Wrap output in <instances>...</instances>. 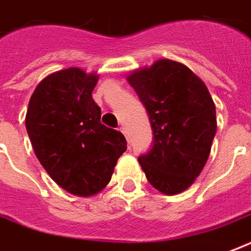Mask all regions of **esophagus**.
I'll list each match as a JSON object with an SVG mask.
<instances>
[{"mask_svg": "<svg viewBox=\"0 0 251 251\" xmlns=\"http://www.w3.org/2000/svg\"><path fill=\"white\" fill-rule=\"evenodd\" d=\"M120 130H121V133L124 134V135H125L126 138H127V134H126V130H125V127H124V126H121V127H120Z\"/></svg>", "mask_w": 251, "mask_h": 251, "instance_id": "esophagus-1", "label": "esophagus"}]
</instances>
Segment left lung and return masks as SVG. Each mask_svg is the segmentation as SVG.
I'll list each match as a JSON object with an SVG mask.
<instances>
[{"label": "left lung", "mask_w": 251, "mask_h": 251, "mask_svg": "<svg viewBox=\"0 0 251 251\" xmlns=\"http://www.w3.org/2000/svg\"><path fill=\"white\" fill-rule=\"evenodd\" d=\"M126 79L145 105L154 146L138 158L147 180L164 195L194 184L209 158L217 130L216 106L208 88L188 67L158 59Z\"/></svg>", "instance_id": "1"}]
</instances>
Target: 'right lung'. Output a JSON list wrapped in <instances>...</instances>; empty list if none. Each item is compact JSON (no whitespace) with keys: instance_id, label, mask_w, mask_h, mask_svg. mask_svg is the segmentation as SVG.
I'll use <instances>...</instances> for the list:
<instances>
[{"instance_id":"obj_1","label":"right lung","mask_w":251,"mask_h":251,"mask_svg":"<svg viewBox=\"0 0 251 251\" xmlns=\"http://www.w3.org/2000/svg\"><path fill=\"white\" fill-rule=\"evenodd\" d=\"M99 75L77 67L50 74L28 101L26 129L36 158L64 191L88 198L109 184L126 151L122 133L102 125L92 99Z\"/></svg>"}]
</instances>
